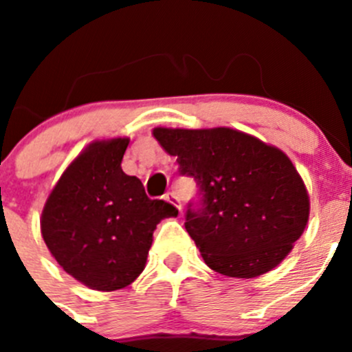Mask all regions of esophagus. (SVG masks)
Here are the masks:
<instances>
[{
  "label": "esophagus",
  "instance_id": "esophagus-1",
  "mask_svg": "<svg viewBox=\"0 0 352 352\" xmlns=\"http://www.w3.org/2000/svg\"><path fill=\"white\" fill-rule=\"evenodd\" d=\"M165 201L170 202V204L175 206V208L179 209V211H180V209H182V202H180V199L177 197L175 192H166L165 194Z\"/></svg>",
  "mask_w": 352,
  "mask_h": 352
}]
</instances>
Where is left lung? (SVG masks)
<instances>
[{
  "label": "left lung",
  "instance_id": "1",
  "mask_svg": "<svg viewBox=\"0 0 352 352\" xmlns=\"http://www.w3.org/2000/svg\"><path fill=\"white\" fill-rule=\"evenodd\" d=\"M199 187L186 230L212 271L250 279L274 269L303 233L310 199L281 150L230 127L153 131Z\"/></svg>",
  "mask_w": 352,
  "mask_h": 352
}]
</instances>
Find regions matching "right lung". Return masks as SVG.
Segmentation results:
<instances>
[{"label": "right lung", "instance_id": "1", "mask_svg": "<svg viewBox=\"0 0 352 352\" xmlns=\"http://www.w3.org/2000/svg\"><path fill=\"white\" fill-rule=\"evenodd\" d=\"M127 144V138L91 143L67 166L42 211V236L52 257L91 289L131 285L143 272L156 225L179 214L122 172Z\"/></svg>", "mask_w": 352, "mask_h": 352}]
</instances>
